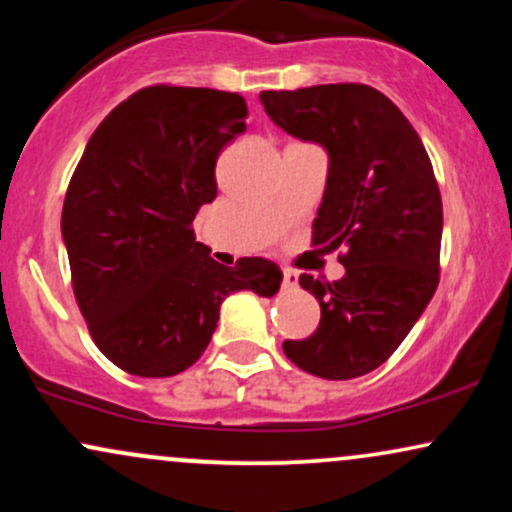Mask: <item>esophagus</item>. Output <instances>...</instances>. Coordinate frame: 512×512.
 <instances>
[{"instance_id":"obj_1","label":"esophagus","mask_w":512,"mask_h":512,"mask_svg":"<svg viewBox=\"0 0 512 512\" xmlns=\"http://www.w3.org/2000/svg\"><path fill=\"white\" fill-rule=\"evenodd\" d=\"M284 286H286V289H296L298 274L291 272V269H284Z\"/></svg>"}]
</instances>
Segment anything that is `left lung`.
Here are the masks:
<instances>
[{
    "label": "left lung",
    "instance_id": "8db88e82",
    "mask_svg": "<svg viewBox=\"0 0 512 512\" xmlns=\"http://www.w3.org/2000/svg\"><path fill=\"white\" fill-rule=\"evenodd\" d=\"M276 127L327 154L315 243L344 248L339 281L303 274L320 325L284 354L325 380L366 375L395 354L438 286L443 202L416 129L363 84L262 91Z\"/></svg>",
    "mask_w": 512,
    "mask_h": 512
}]
</instances>
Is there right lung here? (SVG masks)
<instances>
[{"mask_svg": "<svg viewBox=\"0 0 512 512\" xmlns=\"http://www.w3.org/2000/svg\"><path fill=\"white\" fill-rule=\"evenodd\" d=\"M245 115L238 93L149 86L88 139L64 197L62 240L93 342L127 373H182L209 346L231 293L279 291L274 262L223 267L192 231L216 197V158L245 132Z\"/></svg>", "mask_w": 512, "mask_h": 512, "instance_id": "right-lung-1", "label": "right lung"}]
</instances>
